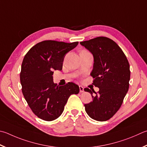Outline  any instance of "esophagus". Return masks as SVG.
Returning <instances> with one entry per match:
<instances>
[{
	"label": "esophagus",
	"instance_id": "obj_1",
	"mask_svg": "<svg viewBox=\"0 0 147 147\" xmlns=\"http://www.w3.org/2000/svg\"><path fill=\"white\" fill-rule=\"evenodd\" d=\"M79 88H80V92H84V87H82V85H80Z\"/></svg>",
	"mask_w": 147,
	"mask_h": 147
}]
</instances>
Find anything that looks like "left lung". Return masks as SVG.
<instances>
[{
	"instance_id": "obj_1",
	"label": "left lung",
	"mask_w": 147,
	"mask_h": 147,
	"mask_svg": "<svg viewBox=\"0 0 147 147\" xmlns=\"http://www.w3.org/2000/svg\"><path fill=\"white\" fill-rule=\"evenodd\" d=\"M94 58L90 76L93 85L99 88L84 89L92 96V101L85 104V111L92 119L105 121L112 118L121 107L129 87L130 65L121 48L109 38L99 36L81 42Z\"/></svg>"
}]
</instances>
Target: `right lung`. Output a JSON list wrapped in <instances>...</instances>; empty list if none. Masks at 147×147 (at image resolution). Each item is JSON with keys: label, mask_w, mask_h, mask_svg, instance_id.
<instances>
[{"label": "right lung", "mask_w": 147, "mask_h": 147, "mask_svg": "<svg viewBox=\"0 0 147 147\" xmlns=\"http://www.w3.org/2000/svg\"><path fill=\"white\" fill-rule=\"evenodd\" d=\"M78 42L55 40L39 42L29 49L21 66L20 75L25 100L36 116L53 121L62 114L68 98L80 91L78 85L69 82L59 86L53 82L54 71L62 69L65 56Z\"/></svg>", "instance_id": "add662e5"}]
</instances>
